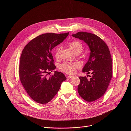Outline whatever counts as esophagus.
Wrapping results in <instances>:
<instances>
[{"mask_svg":"<svg viewBox=\"0 0 131 131\" xmlns=\"http://www.w3.org/2000/svg\"><path fill=\"white\" fill-rule=\"evenodd\" d=\"M73 77V75H68L67 78V79H71V78H72Z\"/></svg>","mask_w":131,"mask_h":131,"instance_id":"obj_1","label":"esophagus"}]
</instances>
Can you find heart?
I'll list each match as a JSON object with an SVG mask.
<instances>
[{
	"mask_svg": "<svg viewBox=\"0 0 131 131\" xmlns=\"http://www.w3.org/2000/svg\"><path fill=\"white\" fill-rule=\"evenodd\" d=\"M69 45L75 54L80 53L83 50V45L82 43L76 40L72 41ZM62 47L59 46L57 47L54 53V56L56 59H59L61 56ZM79 68V64L75 62H64L59 66V69L62 72L67 74H73L75 73V70Z\"/></svg>",
	"mask_w": 131,
	"mask_h": 131,
	"instance_id": "b5f03b06",
	"label": "heart"
}]
</instances>
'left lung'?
Here are the masks:
<instances>
[{
	"label": "left lung",
	"mask_w": 131,
	"mask_h": 131,
	"mask_svg": "<svg viewBox=\"0 0 131 131\" xmlns=\"http://www.w3.org/2000/svg\"><path fill=\"white\" fill-rule=\"evenodd\" d=\"M72 36L84 41L90 50L87 62L83 72H91L88 79L79 77L80 83L78 86L80 96L88 102L94 101L106 92L112 77V59L109 48L106 43L98 36L90 33L79 32Z\"/></svg>",
	"instance_id": "left-lung-1"
}]
</instances>
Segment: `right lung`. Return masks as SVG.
I'll use <instances>...</instances> for the list:
<instances>
[{
	"label": "right lung",
	"mask_w": 131,
	"mask_h": 131,
	"mask_svg": "<svg viewBox=\"0 0 131 131\" xmlns=\"http://www.w3.org/2000/svg\"><path fill=\"white\" fill-rule=\"evenodd\" d=\"M69 34L40 35L30 41L23 50L19 67L20 81L26 92L38 103L45 104L51 101L62 82L67 79L63 73L57 71L50 77L47 75L56 68L51 50Z\"/></svg>",
	"instance_id": "1"
}]
</instances>
